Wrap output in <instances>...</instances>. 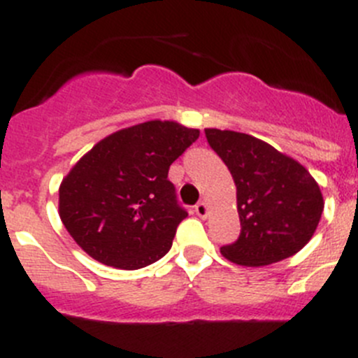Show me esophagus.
Masks as SVG:
<instances>
[{
    "label": "esophagus",
    "instance_id": "34e87169",
    "mask_svg": "<svg viewBox=\"0 0 358 358\" xmlns=\"http://www.w3.org/2000/svg\"><path fill=\"white\" fill-rule=\"evenodd\" d=\"M194 212L198 214V217L205 219L208 215V205L205 203V201H200V203L194 205Z\"/></svg>",
    "mask_w": 358,
    "mask_h": 358
}]
</instances>
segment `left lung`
<instances>
[{"instance_id": "left-lung-1", "label": "left lung", "mask_w": 358, "mask_h": 358, "mask_svg": "<svg viewBox=\"0 0 358 358\" xmlns=\"http://www.w3.org/2000/svg\"><path fill=\"white\" fill-rule=\"evenodd\" d=\"M205 137L236 186L242 229L235 243L221 247L222 256L242 266H266L299 252L324 210L317 180L294 158L249 134L205 129Z\"/></svg>"}]
</instances>
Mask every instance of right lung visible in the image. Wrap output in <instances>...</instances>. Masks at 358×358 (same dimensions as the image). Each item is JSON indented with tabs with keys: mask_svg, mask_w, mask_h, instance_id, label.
Instances as JSON below:
<instances>
[{
	"mask_svg": "<svg viewBox=\"0 0 358 358\" xmlns=\"http://www.w3.org/2000/svg\"><path fill=\"white\" fill-rule=\"evenodd\" d=\"M198 136L196 129L153 120L95 144L59 187L60 221L74 242L120 270L162 259L187 217L169 169Z\"/></svg>",
	"mask_w": 358,
	"mask_h": 358,
	"instance_id": "1",
	"label": "right lung"
}]
</instances>
